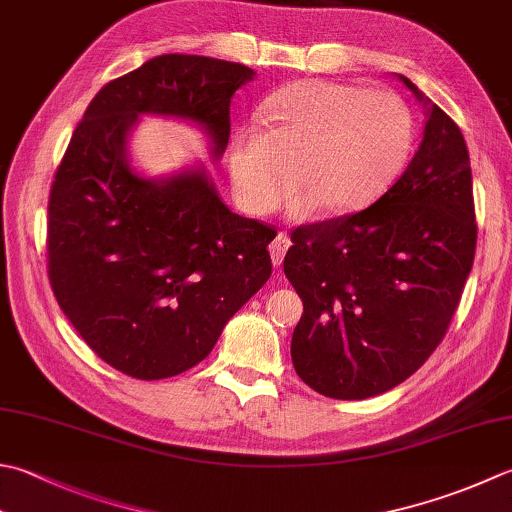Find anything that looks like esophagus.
Wrapping results in <instances>:
<instances>
[{
  "label": "esophagus",
  "instance_id": "34e87169",
  "mask_svg": "<svg viewBox=\"0 0 512 512\" xmlns=\"http://www.w3.org/2000/svg\"><path fill=\"white\" fill-rule=\"evenodd\" d=\"M290 248V239L286 233H277V237L273 239V244H270V257H273V264L279 266L284 262V255L286 250Z\"/></svg>",
  "mask_w": 512,
  "mask_h": 512
}]
</instances>
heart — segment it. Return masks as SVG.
<instances>
[{
  "label": "heart",
  "instance_id": "1",
  "mask_svg": "<svg viewBox=\"0 0 512 512\" xmlns=\"http://www.w3.org/2000/svg\"><path fill=\"white\" fill-rule=\"evenodd\" d=\"M266 124H246L230 142V179L242 206L266 215L302 186L290 215L317 206L359 210L384 193L413 146V115L390 90L339 82H302L270 95L259 108Z\"/></svg>",
  "mask_w": 512,
  "mask_h": 512
}]
</instances>
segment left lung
Wrapping results in <instances>:
<instances>
[{"instance_id":"8db88e82","label":"left lung","mask_w":512,"mask_h":512,"mask_svg":"<svg viewBox=\"0 0 512 512\" xmlns=\"http://www.w3.org/2000/svg\"><path fill=\"white\" fill-rule=\"evenodd\" d=\"M426 106L424 139L375 204L299 226L284 273L304 302L290 357L333 399L382 395L442 342L477 246L473 173L459 126L408 77Z\"/></svg>"}]
</instances>
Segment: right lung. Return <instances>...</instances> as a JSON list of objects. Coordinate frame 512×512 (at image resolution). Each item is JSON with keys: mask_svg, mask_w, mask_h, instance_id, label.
Returning a JSON list of instances; mask_svg holds the SVG:
<instances>
[{"mask_svg": "<svg viewBox=\"0 0 512 512\" xmlns=\"http://www.w3.org/2000/svg\"><path fill=\"white\" fill-rule=\"evenodd\" d=\"M244 64L159 55L108 82L77 124L48 199V279L84 342L119 373L166 379L208 357L262 288L275 230L230 210L199 164L162 179L130 166L139 115L190 119L217 162Z\"/></svg>", "mask_w": 512, "mask_h": 512, "instance_id": "obj_1", "label": "right lung"}]
</instances>
